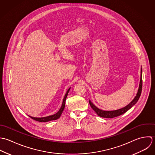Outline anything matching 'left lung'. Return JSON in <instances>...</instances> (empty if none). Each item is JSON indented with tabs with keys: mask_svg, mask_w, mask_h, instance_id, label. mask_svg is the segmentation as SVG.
I'll return each mask as SVG.
<instances>
[{
	"mask_svg": "<svg viewBox=\"0 0 155 155\" xmlns=\"http://www.w3.org/2000/svg\"><path fill=\"white\" fill-rule=\"evenodd\" d=\"M142 86H143V80H142V68H141V77H140V81L139 84V87L138 89V92L135 96V97L133 99V100L126 106H125L124 108H122L119 110H113V111H105L102 110L101 109H99L96 106H95L93 104V102H91V100H89V104L93 110L95 111V113L97 114V116L104 117V118H113L117 117L119 116H120L122 114L126 113L127 110H129L132 107H133L138 101L141 91H142Z\"/></svg>",
	"mask_w": 155,
	"mask_h": 155,
	"instance_id": "1",
	"label": "left lung"
}]
</instances>
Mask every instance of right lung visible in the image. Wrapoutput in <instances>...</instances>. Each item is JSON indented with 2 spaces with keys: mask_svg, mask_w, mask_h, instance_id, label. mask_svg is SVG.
I'll list each match as a JSON object with an SVG mask.
<instances>
[{
  "mask_svg": "<svg viewBox=\"0 0 155 155\" xmlns=\"http://www.w3.org/2000/svg\"><path fill=\"white\" fill-rule=\"evenodd\" d=\"M71 87L68 89V90L67 91L66 93L65 94L63 99V102H62V106L61 107V108L59 109V110L58 111V113H56V114H53V115H51V116H48L47 117H33L29 116L30 117H31L32 119L38 121V122H49V121H51V120H57L59 118H60L61 114H62V112L64 108V106H65V101H66V97L68 96V94L69 92Z\"/></svg>",
  "mask_w": 155,
  "mask_h": 155,
  "instance_id": "obj_1",
  "label": "right lung"
}]
</instances>
